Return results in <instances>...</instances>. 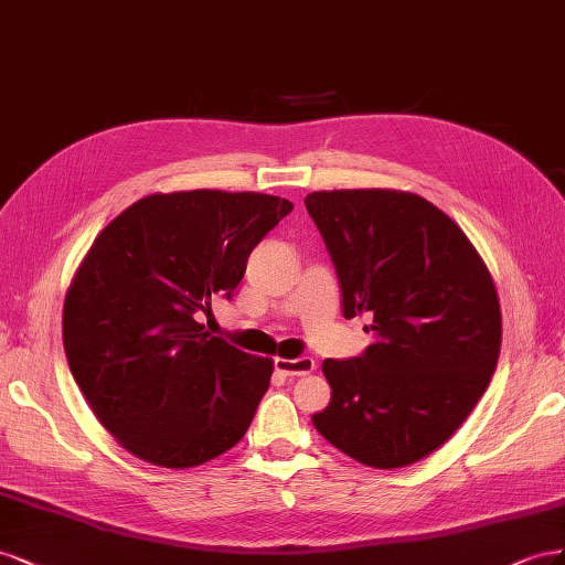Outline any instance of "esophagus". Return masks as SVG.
I'll use <instances>...</instances> for the list:
<instances>
[{
	"mask_svg": "<svg viewBox=\"0 0 565 565\" xmlns=\"http://www.w3.org/2000/svg\"><path fill=\"white\" fill-rule=\"evenodd\" d=\"M274 369H277V374L281 376H305V374H312L317 364L312 358H298V360H284V358H277L274 360Z\"/></svg>",
	"mask_w": 565,
	"mask_h": 565,
	"instance_id": "34e87169",
	"label": "esophagus"
}]
</instances>
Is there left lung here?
Returning <instances> with one entry per match:
<instances>
[{"label": "left lung", "mask_w": 565, "mask_h": 565, "mask_svg": "<svg viewBox=\"0 0 565 565\" xmlns=\"http://www.w3.org/2000/svg\"><path fill=\"white\" fill-rule=\"evenodd\" d=\"M305 207L341 281L343 315L374 317V343L324 360V438L364 466L402 469L452 438L494 374L502 312L459 224L409 191H312Z\"/></svg>", "instance_id": "obj_1"}]
</instances>
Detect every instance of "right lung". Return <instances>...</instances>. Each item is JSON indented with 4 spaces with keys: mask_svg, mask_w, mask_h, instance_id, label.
<instances>
[{
    "mask_svg": "<svg viewBox=\"0 0 565 565\" xmlns=\"http://www.w3.org/2000/svg\"><path fill=\"white\" fill-rule=\"evenodd\" d=\"M294 211L255 191L151 193L108 222L63 302L71 374L127 452L191 469L244 438L274 362L203 331L250 250Z\"/></svg>",
    "mask_w": 565,
    "mask_h": 565,
    "instance_id": "right-lung-1",
    "label": "right lung"
}]
</instances>
